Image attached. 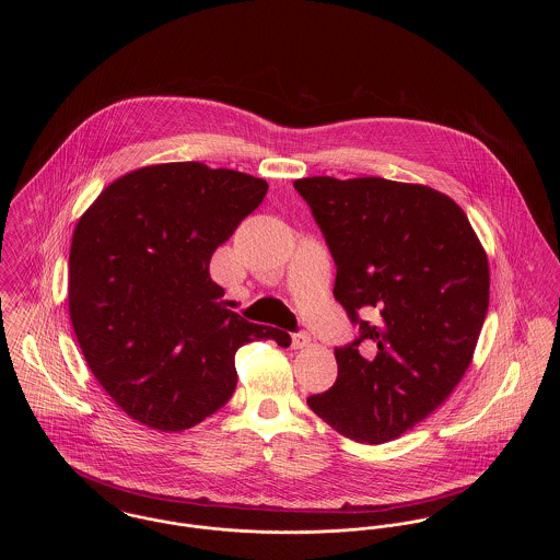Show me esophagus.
<instances>
[{"instance_id":"obj_1","label":"esophagus","mask_w":560,"mask_h":560,"mask_svg":"<svg viewBox=\"0 0 560 560\" xmlns=\"http://www.w3.org/2000/svg\"><path fill=\"white\" fill-rule=\"evenodd\" d=\"M308 342H311V334H308V331H295V334H293V348L308 347Z\"/></svg>"}]
</instances>
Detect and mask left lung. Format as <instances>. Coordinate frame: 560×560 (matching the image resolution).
Instances as JSON below:
<instances>
[{
  "mask_svg": "<svg viewBox=\"0 0 560 560\" xmlns=\"http://www.w3.org/2000/svg\"><path fill=\"white\" fill-rule=\"evenodd\" d=\"M308 203L336 262L334 298L357 338L334 348L338 377L308 407L377 445L416 427L470 365L489 306V265L447 195L386 178L313 176Z\"/></svg>",
  "mask_w": 560,
  "mask_h": 560,
  "instance_id": "obj_1",
  "label": "left lung"
}]
</instances>
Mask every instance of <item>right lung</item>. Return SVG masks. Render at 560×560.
Here are the masks:
<instances>
[{"label":"right lung","instance_id":"add662e5","mask_svg":"<svg viewBox=\"0 0 560 560\" xmlns=\"http://www.w3.org/2000/svg\"><path fill=\"white\" fill-rule=\"evenodd\" d=\"M268 185L199 161L161 163L108 185L83 213L69 254V315L81 352L130 418L176 432L233 397L235 352L288 331L226 311L210 277L218 245Z\"/></svg>","mask_w":560,"mask_h":560}]
</instances>
